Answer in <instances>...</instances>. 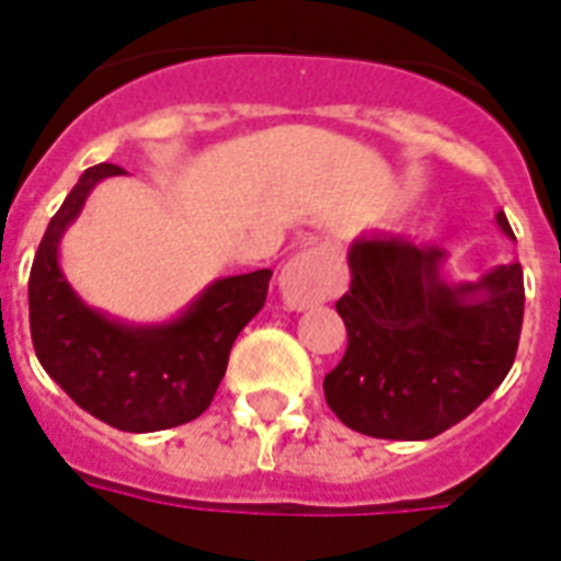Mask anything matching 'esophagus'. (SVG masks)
Wrapping results in <instances>:
<instances>
[{"label": "esophagus", "mask_w": 561, "mask_h": 561, "mask_svg": "<svg viewBox=\"0 0 561 561\" xmlns=\"http://www.w3.org/2000/svg\"><path fill=\"white\" fill-rule=\"evenodd\" d=\"M279 291L288 309H312L318 302H327L335 294V270L330 255L321 249H306L291 261H285L279 270Z\"/></svg>", "instance_id": "34e87169"}]
</instances>
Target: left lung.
<instances>
[{
  "mask_svg": "<svg viewBox=\"0 0 561 561\" xmlns=\"http://www.w3.org/2000/svg\"><path fill=\"white\" fill-rule=\"evenodd\" d=\"M496 226L514 238L505 214ZM446 252L396 234L347 249V327L323 396L347 428L380 439H431L467 419L512 371L524 327V270L508 261L476 282L443 276Z\"/></svg>",
  "mask_w": 561,
  "mask_h": 561,
  "instance_id": "1",
  "label": "left lung"
}]
</instances>
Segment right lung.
<instances>
[{
  "label": "right lung",
  "mask_w": 561,
  "mask_h": 561,
  "mask_svg": "<svg viewBox=\"0 0 561 561\" xmlns=\"http://www.w3.org/2000/svg\"><path fill=\"white\" fill-rule=\"evenodd\" d=\"M112 175H124L122 165L85 169L49 219L28 273V327L44 371L85 413L148 434L193 422L210 408L231 344L267 300L273 270L210 282L165 323H127L91 309L65 279L59 247L91 190Z\"/></svg>",
  "instance_id": "add662e5"
}]
</instances>
